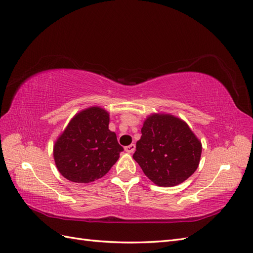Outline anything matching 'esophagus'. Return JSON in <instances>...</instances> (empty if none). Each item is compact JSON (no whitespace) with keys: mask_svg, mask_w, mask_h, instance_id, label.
<instances>
[{"mask_svg":"<svg viewBox=\"0 0 253 253\" xmlns=\"http://www.w3.org/2000/svg\"><path fill=\"white\" fill-rule=\"evenodd\" d=\"M134 149H135V145H134V144H130V145H128V146H126V147H125V150L127 151L128 154H131V153H133Z\"/></svg>","mask_w":253,"mask_h":253,"instance_id":"34e87169","label":"esophagus"}]
</instances>
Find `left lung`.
Instances as JSON below:
<instances>
[{
    "instance_id": "8db88e82",
    "label": "left lung",
    "mask_w": 253,
    "mask_h": 253,
    "mask_svg": "<svg viewBox=\"0 0 253 253\" xmlns=\"http://www.w3.org/2000/svg\"><path fill=\"white\" fill-rule=\"evenodd\" d=\"M133 159L159 186L182 183L197 169L201 143L182 120L154 114L144 122Z\"/></svg>"
}]
</instances>
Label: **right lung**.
Returning <instances> with one entry per match:
<instances>
[{
    "instance_id": "right-lung-1",
    "label": "right lung",
    "mask_w": 253,
    "mask_h": 253,
    "mask_svg": "<svg viewBox=\"0 0 253 253\" xmlns=\"http://www.w3.org/2000/svg\"><path fill=\"white\" fill-rule=\"evenodd\" d=\"M124 150L109 130V114L92 107L76 114L55 143L54 159L60 174L72 182L102 178Z\"/></svg>"
}]
</instances>
